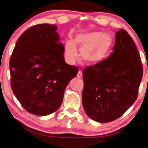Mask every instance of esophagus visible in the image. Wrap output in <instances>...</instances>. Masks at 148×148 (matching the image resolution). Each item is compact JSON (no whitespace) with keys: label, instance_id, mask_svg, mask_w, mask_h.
Listing matches in <instances>:
<instances>
[{"label":"esophagus","instance_id":"1","mask_svg":"<svg viewBox=\"0 0 148 148\" xmlns=\"http://www.w3.org/2000/svg\"><path fill=\"white\" fill-rule=\"evenodd\" d=\"M77 77L78 78H82V73L81 71H78L77 75Z\"/></svg>","mask_w":148,"mask_h":148}]
</instances>
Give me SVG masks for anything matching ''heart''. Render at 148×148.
Returning <instances> with one entry per match:
<instances>
[{"instance_id": "1", "label": "heart", "mask_w": 148, "mask_h": 148, "mask_svg": "<svg viewBox=\"0 0 148 148\" xmlns=\"http://www.w3.org/2000/svg\"><path fill=\"white\" fill-rule=\"evenodd\" d=\"M112 45L113 38L109 33H78L75 41L68 40L65 42V58L69 64H73L77 58L78 46L80 48V56L84 62L88 65L99 64L107 58Z\"/></svg>"}]
</instances>
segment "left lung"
<instances>
[{
	"label": "left lung",
	"mask_w": 148,
	"mask_h": 148,
	"mask_svg": "<svg viewBox=\"0 0 148 148\" xmlns=\"http://www.w3.org/2000/svg\"><path fill=\"white\" fill-rule=\"evenodd\" d=\"M143 73L135 44L121 29L109 57L83 71L82 104L87 115L100 123L120 117L136 101Z\"/></svg>",
	"instance_id": "obj_1"
}]
</instances>
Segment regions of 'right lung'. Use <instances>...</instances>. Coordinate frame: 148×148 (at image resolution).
<instances>
[{"label": "right lung", "instance_id": "1", "mask_svg": "<svg viewBox=\"0 0 148 148\" xmlns=\"http://www.w3.org/2000/svg\"><path fill=\"white\" fill-rule=\"evenodd\" d=\"M64 53L55 25L31 27L16 42L10 61L11 88L31 114L48 115L62 103L66 87L78 73L66 63Z\"/></svg>", "mask_w": 148, "mask_h": 148}]
</instances>
